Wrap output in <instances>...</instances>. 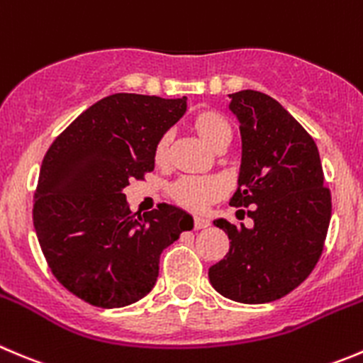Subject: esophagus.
Returning <instances> with one entry per match:
<instances>
[{
    "label": "esophagus",
    "mask_w": 363,
    "mask_h": 363,
    "mask_svg": "<svg viewBox=\"0 0 363 363\" xmlns=\"http://www.w3.org/2000/svg\"><path fill=\"white\" fill-rule=\"evenodd\" d=\"M209 220H206V218L202 216H195V228L196 230H200V228H207L209 227Z\"/></svg>",
    "instance_id": "1"
}]
</instances>
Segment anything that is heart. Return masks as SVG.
I'll return each instance as SVG.
<instances>
[{
	"label": "heart",
	"instance_id": "1",
	"mask_svg": "<svg viewBox=\"0 0 363 363\" xmlns=\"http://www.w3.org/2000/svg\"><path fill=\"white\" fill-rule=\"evenodd\" d=\"M191 128L211 149H227L232 140V128L227 118L216 110H200L193 115ZM172 133L160 136L154 149V160L157 164H164L170 156ZM225 186L216 177H182L170 186V196L175 203L189 211H202L211 202L220 199Z\"/></svg>",
	"mask_w": 363,
	"mask_h": 363
}]
</instances>
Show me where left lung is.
I'll use <instances>...</instances> for the list:
<instances>
[{
  "label": "left lung",
  "instance_id": "obj_1",
  "mask_svg": "<svg viewBox=\"0 0 363 363\" xmlns=\"http://www.w3.org/2000/svg\"><path fill=\"white\" fill-rule=\"evenodd\" d=\"M241 133V167L230 206L252 207L253 225L213 223L230 239L209 267L211 286L239 303H269L296 289L321 257L332 218L321 157L312 136L273 97L230 94Z\"/></svg>",
  "mask_w": 363,
  "mask_h": 363
}]
</instances>
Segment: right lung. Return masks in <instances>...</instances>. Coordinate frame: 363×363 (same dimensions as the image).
Instances as JSON below:
<instances>
[{
  "mask_svg": "<svg viewBox=\"0 0 363 363\" xmlns=\"http://www.w3.org/2000/svg\"><path fill=\"white\" fill-rule=\"evenodd\" d=\"M186 111V97L113 94L84 110L42 161L33 225L52 275L83 301L118 308L142 300L160 257L193 216L161 203L140 216L122 189L154 170V149Z\"/></svg>",
  "mask_w": 363,
  "mask_h": 363,
  "instance_id": "1",
  "label": "right lung"
}]
</instances>
